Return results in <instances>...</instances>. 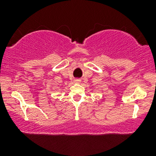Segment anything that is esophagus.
I'll return each mask as SVG.
<instances>
[{
  "label": "esophagus",
  "mask_w": 156,
  "mask_h": 156,
  "mask_svg": "<svg viewBox=\"0 0 156 156\" xmlns=\"http://www.w3.org/2000/svg\"><path fill=\"white\" fill-rule=\"evenodd\" d=\"M74 81H75V82H76V83H80V82H81V80H80L79 78H76V79L74 80Z\"/></svg>",
  "instance_id": "esophagus-1"
}]
</instances>
